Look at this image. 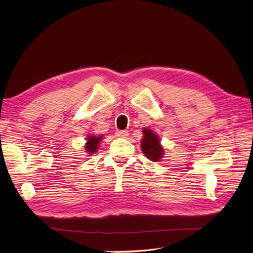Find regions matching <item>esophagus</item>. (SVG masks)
I'll return each mask as SVG.
<instances>
[{"label": "esophagus", "mask_w": 253, "mask_h": 253, "mask_svg": "<svg viewBox=\"0 0 253 253\" xmlns=\"http://www.w3.org/2000/svg\"><path fill=\"white\" fill-rule=\"evenodd\" d=\"M128 135L127 131H125V129H122V131H117L116 132V136L120 137V138H126V137Z\"/></svg>", "instance_id": "esophagus-1"}]
</instances>
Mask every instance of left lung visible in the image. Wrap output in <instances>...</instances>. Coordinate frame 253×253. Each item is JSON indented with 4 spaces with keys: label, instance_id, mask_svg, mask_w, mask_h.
Returning <instances> with one entry per match:
<instances>
[{
    "label": "left lung",
    "instance_id": "1",
    "mask_svg": "<svg viewBox=\"0 0 253 253\" xmlns=\"http://www.w3.org/2000/svg\"><path fill=\"white\" fill-rule=\"evenodd\" d=\"M142 132L144 136L140 144L141 150L143 151L144 155L149 159L153 160V162H158V160L163 157V154L165 152L162 145H160L159 139L149 128L143 129Z\"/></svg>",
    "mask_w": 253,
    "mask_h": 253
}]
</instances>
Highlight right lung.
Wrapping results in <instances>:
<instances>
[{
    "mask_svg": "<svg viewBox=\"0 0 253 253\" xmlns=\"http://www.w3.org/2000/svg\"><path fill=\"white\" fill-rule=\"evenodd\" d=\"M102 139V137H96V136H89L87 139V143L85 145V150L89 154H94V153L97 151V147L99 145V142Z\"/></svg>",
    "mask_w": 253,
    "mask_h": 253,
    "instance_id": "obj_1",
    "label": "right lung"
}]
</instances>
